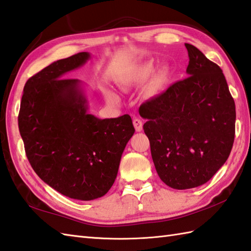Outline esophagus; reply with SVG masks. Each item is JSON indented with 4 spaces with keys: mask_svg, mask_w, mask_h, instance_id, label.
<instances>
[{
    "mask_svg": "<svg viewBox=\"0 0 251 251\" xmlns=\"http://www.w3.org/2000/svg\"><path fill=\"white\" fill-rule=\"evenodd\" d=\"M132 124H134V126H135L136 131H141L143 129V124H142V121L140 119H137V117H135L134 121H132Z\"/></svg>",
    "mask_w": 251,
    "mask_h": 251,
    "instance_id": "34e87169",
    "label": "esophagus"
}]
</instances>
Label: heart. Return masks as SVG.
Masks as SVG:
<instances>
[{"instance_id":"heart-1","label":"heart","mask_w":251,"mask_h":251,"mask_svg":"<svg viewBox=\"0 0 251 251\" xmlns=\"http://www.w3.org/2000/svg\"><path fill=\"white\" fill-rule=\"evenodd\" d=\"M152 71H153L152 63H150V62L145 63V65H142L140 67H138L137 69H135V70L129 74V76L127 77V83L138 84V83L146 82L147 79L150 77ZM163 79H164V74L157 73L156 75H154V77L152 78L150 85H149V89L150 90L157 89L159 87V85L162 84ZM106 98L111 101H116L117 96L113 92H111V90H108V92H106Z\"/></svg>"}]
</instances>
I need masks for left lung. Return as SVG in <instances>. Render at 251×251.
Listing matches in <instances>:
<instances>
[{"instance_id":"obj_1","label":"left lung","mask_w":251,"mask_h":251,"mask_svg":"<svg viewBox=\"0 0 251 251\" xmlns=\"http://www.w3.org/2000/svg\"><path fill=\"white\" fill-rule=\"evenodd\" d=\"M188 77L139 108L158 177L176 190L209 181L230 155L235 103L220 67L185 43Z\"/></svg>"}]
</instances>
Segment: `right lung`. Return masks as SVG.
I'll list each match as a JSON object with an SVG mask.
<instances>
[{
  "instance_id": "obj_1",
  "label": "right lung",
  "mask_w": 251,
  "mask_h": 251,
  "mask_svg": "<svg viewBox=\"0 0 251 251\" xmlns=\"http://www.w3.org/2000/svg\"><path fill=\"white\" fill-rule=\"evenodd\" d=\"M89 59V52H78L30 77L18 115L26 157L36 175L62 195L79 201L108 193L135 132L128 114L104 120L89 114L83 82L63 78Z\"/></svg>"
}]
</instances>
